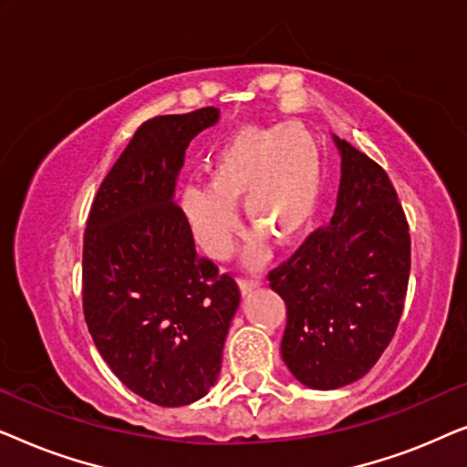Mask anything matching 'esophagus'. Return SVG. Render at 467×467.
Segmentation results:
<instances>
[{
	"label": "esophagus",
	"instance_id": "34e87169",
	"mask_svg": "<svg viewBox=\"0 0 467 467\" xmlns=\"http://www.w3.org/2000/svg\"><path fill=\"white\" fill-rule=\"evenodd\" d=\"M259 285H261V278L259 276H242L240 278L242 293H251L253 289H257Z\"/></svg>",
	"mask_w": 467,
	"mask_h": 467
}]
</instances>
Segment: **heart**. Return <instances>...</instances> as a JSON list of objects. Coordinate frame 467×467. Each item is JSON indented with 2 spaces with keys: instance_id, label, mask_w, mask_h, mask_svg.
<instances>
[{
  "instance_id": "1",
  "label": "heart",
  "mask_w": 467,
  "mask_h": 467,
  "mask_svg": "<svg viewBox=\"0 0 467 467\" xmlns=\"http://www.w3.org/2000/svg\"><path fill=\"white\" fill-rule=\"evenodd\" d=\"M318 189L321 163L308 133L296 125L244 127L216 152L210 182H189L182 189L181 210L213 254H223L232 244L238 203H246L253 232L276 244H291L315 221Z\"/></svg>"
}]
</instances>
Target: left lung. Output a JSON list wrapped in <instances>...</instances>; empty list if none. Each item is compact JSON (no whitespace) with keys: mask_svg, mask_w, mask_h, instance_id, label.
<instances>
[{"mask_svg":"<svg viewBox=\"0 0 467 467\" xmlns=\"http://www.w3.org/2000/svg\"><path fill=\"white\" fill-rule=\"evenodd\" d=\"M331 223L267 272L283 297L280 353L306 387L337 389L368 374L393 340L410 278V227L387 171L347 140Z\"/></svg>","mask_w":467,"mask_h":467,"instance_id":"1","label":"left lung"}]
</instances>
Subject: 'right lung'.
I'll return each mask as SVG.
<instances>
[{"mask_svg":"<svg viewBox=\"0 0 467 467\" xmlns=\"http://www.w3.org/2000/svg\"><path fill=\"white\" fill-rule=\"evenodd\" d=\"M219 108L144 120L101 181L82 242V312L119 380L157 406L203 398L221 372L240 286L174 202L184 150Z\"/></svg>","mask_w":467,"mask_h":467,"instance_id":"1","label":"right lung"}]
</instances>
